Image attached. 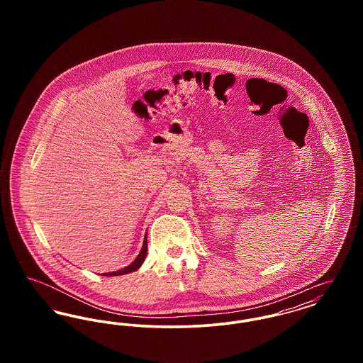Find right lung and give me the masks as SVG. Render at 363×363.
<instances>
[{"instance_id": "1", "label": "right lung", "mask_w": 363, "mask_h": 363, "mask_svg": "<svg viewBox=\"0 0 363 363\" xmlns=\"http://www.w3.org/2000/svg\"><path fill=\"white\" fill-rule=\"evenodd\" d=\"M145 256H147V234H145V237H144V243H143L141 252L138 253V257H136V259H135V261H133L130 265H128V267L122 268V269H120V271H116V272H108V274H104V277H120V275H125V274H130V272H135V271H138V268L141 267V264L144 262Z\"/></svg>"}]
</instances>
